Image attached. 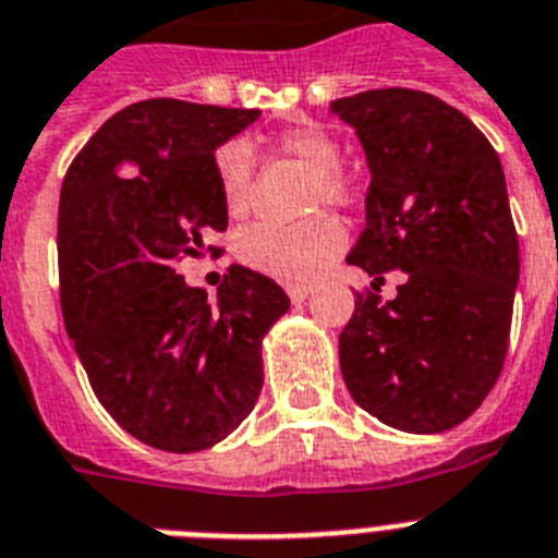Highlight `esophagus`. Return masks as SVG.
Here are the masks:
<instances>
[{
	"instance_id": "34e87169",
	"label": "esophagus",
	"mask_w": 558,
	"mask_h": 558,
	"mask_svg": "<svg viewBox=\"0 0 558 558\" xmlns=\"http://www.w3.org/2000/svg\"><path fill=\"white\" fill-rule=\"evenodd\" d=\"M286 294L292 298V303H303L312 294V286L306 283H286Z\"/></svg>"
}]
</instances>
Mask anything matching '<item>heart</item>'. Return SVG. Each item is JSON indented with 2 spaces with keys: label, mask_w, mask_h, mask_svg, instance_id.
Wrapping results in <instances>:
<instances>
[{
  "label": "heart",
  "mask_w": 558,
  "mask_h": 558,
  "mask_svg": "<svg viewBox=\"0 0 558 558\" xmlns=\"http://www.w3.org/2000/svg\"><path fill=\"white\" fill-rule=\"evenodd\" d=\"M272 148L280 157L306 165L314 173L312 207H345L353 198V179L342 165V145L319 123H298L280 129L272 137ZM216 182L230 216H241L250 207L255 159L244 143H225L216 151ZM345 241V232L328 216L298 221V225H260L246 227L235 241V255L252 269L280 280H312L331 264V258Z\"/></svg>",
  "instance_id": "heart-1"
}]
</instances>
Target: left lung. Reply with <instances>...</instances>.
Instances as JSON below:
<instances>
[{
  "instance_id": "1",
  "label": "left lung",
  "mask_w": 558,
  "mask_h": 558,
  "mask_svg": "<svg viewBox=\"0 0 558 558\" xmlns=\"http://www.w3.org/2000/svg\"><path fill=\"white\" fill-rule=\"evenodd\" d=\"M371 168L365 230L348 255L393 300L356 294L339 333L353 401L381 424L433 435L483 404L502 371L520 280L506 173L486 134L415 89H367L331 104Z\"/></svg>"
}]
</instances>
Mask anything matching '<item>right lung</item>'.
I'll list each match as a JSON object with an SVG mask.
<instances>
[{
    "label": "right lung",
    "mask_w": 558,
    "mask_h": 558,
    "mask_svg": "<svg viewBox=\"0 0 558 558\" xmlns=\"http://www.w3.org/2000/svg\"><path fill=\"white\" fill-rule=\"evenodd\" d=\"M258 109L154 98L106 120L72 159L58 205L61 312L106 413L162 452H198L252 413L260 339L289 298L230 266L219 300L173 264L227 230L216 148Z\"/></svg>",
    "instance_id": "add662e5"
}]
</instances>
